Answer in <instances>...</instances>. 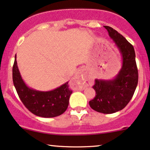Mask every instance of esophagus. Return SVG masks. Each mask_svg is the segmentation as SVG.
<instances>
[{
	"mask_svg": "<svg viewBox=\"0 0 150 150\" xmlns=\"http://www.w3.org/2000/svg\"><path fill=\"white\" fill-rule=\"evenodd\" d=\"M84 70L82 68H80V70H77V72L75 74V77H74V79L75 80L78 81L79 85L78 87L80 90H83L86 87L85 85V81L87 80V77H86L85 75H84Z\"/></svg>",
	"mask_w": 150,
	"mask_h": 150,
	"instance_id": "1",
	"label": "esophagus"
}]
</instances>
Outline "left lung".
<instances>
[{
	"mask_svg": "<svg viewBox=\"0 0 150 150\" xmlns=\"http://www.w3.org/2000/svg\"><path fill=\"white\" fill-rule=\"evenodd\" d=\"M105 28L121 55L122 66L114 78L96 79L93 86L96 96L89 104L94 111L108 114L120 111L128 104L137 87L138 71L132 44L112 27Z\"/></svg>",
	"mask_w": 150,
	"mask_h": 150,
	"instance_id": "obj_1",
	"label": "left lung"
}]
</instances>
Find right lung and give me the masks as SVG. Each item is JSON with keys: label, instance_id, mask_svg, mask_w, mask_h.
Returning <instances> with one entry per match:
<instances>
[{"label": "right lung", "instance_id": "right-lung-1", "mask_svg": "<svg viewBox=\"0 0 150 150\" xmlns=\"http://www.w3.org/2000/svg\"><path fill=\"white\" fill-rule=\"evenodd\" d=\"M13 84L20 100L34 115L44 118L60 116L66 111L72 94L68 82L50 91H39L30 88L22 80L17 63L16 55L13 67Z\"/></svg>", "mask_w": 150, "mask_h": 150}]
</instances>
